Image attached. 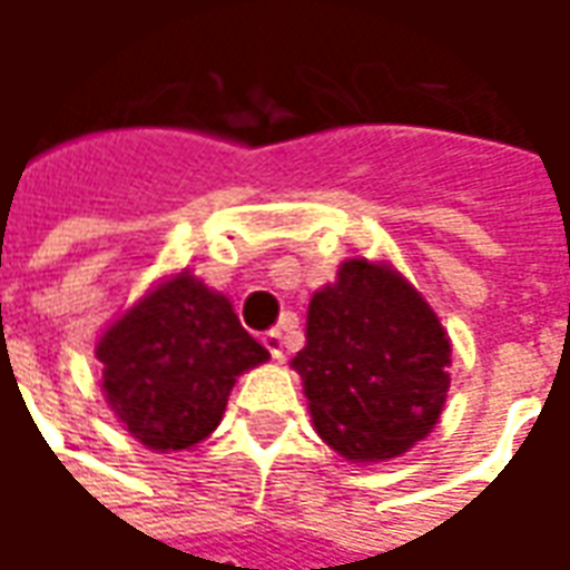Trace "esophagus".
I'll use <instances>...</instances> for the list:
<instances>
[{
  "label": "esophagus",
  "mask_w": 570,
  "mask_h": 570,
  "mask_svg": "<svg viewBox=\"0 0 570 570\" xmlns=\"http://www.w3.org/2000/svg\"><path fill=\"white\" fill-rule=\"evenodd\" d=\"M262 345H265V347H268V351H272V357H274V360L284 357V333H281V330H272V333L262 335Z\"/></svg>",
  "instance_id": "esophagus-1"
}]
</instances>
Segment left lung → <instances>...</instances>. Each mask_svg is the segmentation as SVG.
Here are the masks:
<instances>
[{"mask_svg": "<svg viewBox=\"0 0 570 570\" xmlns=\"http://www.w3.org/2000/svg\"><path fill=\"white\" fill-rule=\"evenodd\" d=\"M452 345L394 268L347 259L314 293L308 345L293 357L311 419L347 461H387L428 436L449 391Z\"/></svg>", "mask_w": 570, "mask_h": 570, "instance_id": "1", "label": "left lung"}]
</instances>
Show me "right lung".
<instances>
[{
  "instance_id": "obj_1",
  "label": "right lung",
  "mask_w": 570,
  "mask_h": 570,
  "mask_svg": "<svg viewBox=\"0 0 570 570\" xmlns=\"http://www.w3.org/2000/svg\"><path fill=\"white\" fill-rule=\"evenodd\" d=\"M104 391L142 445L179 452L223 421L235 379L268 360L232 302L183 272L125 311L97 342Z\"/></svg>"
}]
</instances>
